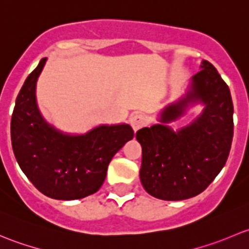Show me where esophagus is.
Listing matches in <instances>:
<instances>
[{"label": "esophagus", "instance_id": "obj_1", "mask_svg": "<svg viewBox=\"0 0 249 249\" xmlns=\"http://www.w3.org/2000/svg\"><path fill=\"white\" fill-rule=\"evenodd\" d=\"M130 124H131L134 131H137V130L141 129L142 126H144L145 124V118L144 115L141 114V113H137V114H134L130 119Z\"/></svg>", "mask_w": 249, "mask_h": 249}]
</instances>
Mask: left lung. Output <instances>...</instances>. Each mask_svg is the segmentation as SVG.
<instances>
[{
	"instance_id": "obj_1",
	"label": "left lung",
	"mask_w": 249,
	"mask_h": 249,
	"mask_svg": "<svg viewBox=\"0 0 249 249\" xmlns=\"http://www.w3.org/2000/svg\"><path fill=\"white\" fill-rule=\"evenodd\" d=\"M192 77L187 91L165 106L158 124L142 127L140 179L145 192L167 201L196 196L203 192L229 157L233 136V106L229 87L211 62ZM195 104L202 113L189 124L173 130L169 124Z\"/></svg>"
}]
</instances>
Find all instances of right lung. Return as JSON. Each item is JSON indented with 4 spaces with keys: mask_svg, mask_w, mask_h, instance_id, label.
I'll return each instance as SVG.
<instances>
[{
    "mask_svg": "<svg viewBox=\"0 0 249 249\" xmlns=\"http://www.w3.org/2000/svg\"><path fill=\"white\" fill-rule=\"evenodd\" d=\"M47 57L29 74L16 100L11 122L14 155L21 171L48 197L77 200L94 194L115 153L134 137L129 124H102L85 134L53 126L37 105L36 85Z\"/></svg>",
    "mask_w": 249,
    "mask_h": 249,
    "instance_id": "1",
    "label": "right lung"
}]
</instances>
